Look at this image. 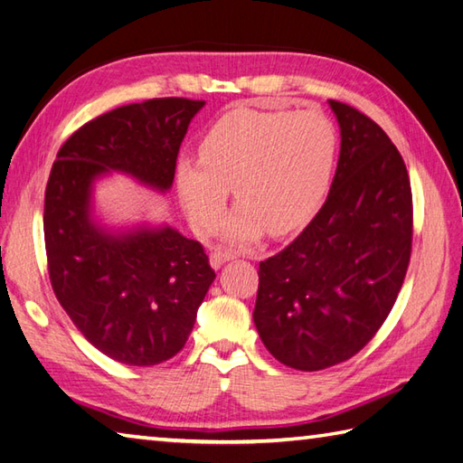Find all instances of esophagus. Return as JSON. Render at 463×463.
<instances>
[{
  "mask_svg": "<svg viewBox=\"0 0 463 463\" xmlns=\"http://www.w3.org/2000/svg\"><path fill=\"white\" fill-rule=\"evenodd\" d=\"M211 266L214 268V270H219V268L224 264V262H229V260H232L234 258V254L232 252H229V250H222V249H219V250H214V252H211Z\"/></svg>",
  "mask_w": 463,
  "mask_h": 463,
  "instance_id": "34e87169",
  "label": "esophagus"
}]
</instances>
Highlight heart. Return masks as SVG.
I'll return each instance as SVG.
<instances>
[{
	"mask_svg": "<svg viewBox=\"0 0 463 463\" xmlns=\"http://www.w3.org/2000/svg\"><path fill=\"white\" fill-rule=\"evenodd\" d=\"M337 146L335 126L316 110L232 112L203 137L201 159L177 161L183 211L199 234H211L221 227L234 189L241 207L227 227L231 242H252L266 229L286 234L324 201Z\"/></svg>",
	"mask_w": 463,
	"mask_h": 463,
	"instance_id": "heart-1",
	"label": "heart"
}]
</instances>
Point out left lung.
Here are the masks:
<instances>
[{
  "label": "left lung",
  "instance_id": "obj_1",
  "mask_svg": "<svg viewBox=\"0 0 463 463\" xmlns=\"http://www.w3.org/2000/svg\"><path fill=\"white\" fill-rule=\"evenodd\" d=\"M341 152L329 195L307 227L258 268L254 324L274 357L321 371L357 354L399 296L412 252V189L383 128L329 100Z\"/></svg>",
  "mask_w": 463,
  "mask_h": 463
}]
</instances>
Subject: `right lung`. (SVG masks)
<instances>
[{
	"instance_id": "right-lung-1",
	"label": "right lung",
	"mask_w": 463,
	"mask_h": 463,
	"mask_svg": "<svg viewBox=\"0 0 463 463\" xmlns=\"http://www.w3.org/2000/svg\"><path fill=\"white\" fill-rule=\"evenodd\" d=\"M205 100L152 99L86 122L59 149L45 189L52 292L92 345L149 367L177 354L214 280L201 242L175 229L112 234L90 219L94 179L124 171L167 191L183 137Z\"/></svg>"
}]
</instances>
